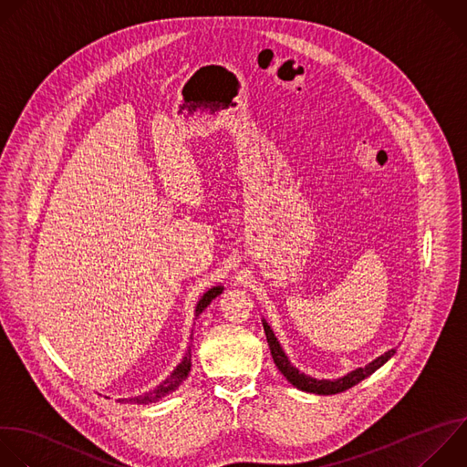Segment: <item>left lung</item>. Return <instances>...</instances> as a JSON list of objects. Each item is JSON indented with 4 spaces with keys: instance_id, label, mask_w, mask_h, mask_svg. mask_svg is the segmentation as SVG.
Masks as SVG:
<instances>
[{
    "instance_id": "left-lung-1",
    "label": "left lung",
    "mask_w": 467,
    "mask_h": 467,
    "mask_svg": "<svg viewBox=\"0 0 467 467\" xmlns=\"http://www.w3.org/2000/svg\"><path fill=\"white\" fill-rule=\"evenodd\" d=\"M264 332H265V337H267V345H269V350H271V356H273V361L276 365V368L282 372V376L296 389L304 390V392H314V394H323V396H328V394H337V392H343V390H348L352 389L354 385H358L359 381H363L365 378H368L370 374H374L381 365H385L392 356H394V348L385 352L383 356L376 358L372 363L361 367V368H356L352 370L350 374L339 378V379H316L312 376H306L302 374L298 368H295L287 356L284 354L282 347L278 345L271 327L264 321Z\"/></svg>"
}]
</instances>
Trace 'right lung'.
<instances>
[{"label": "right lung", "mask_w": 467, "mask_h": 467, "mask_svg": "<svg viewBox=\"0 0 467 467\" xmlns=\"http://www.w3.org/2000/svg\"><path fill=\"white\" fill-rule=\"evenodd\" d=\"M223 291V285H214V287H211L209 291H205L203 293V296L198 300V304H196V317H200V314L203 312V309L220 295ZM189 372H191V347L187 348V354H185V358L182 359V363L174 368V372L158 387L155 390H150V392H146V394H142V396H135V398H130V400H119V401H130V403H137V405H146V403H153V401H160L161 398H165L167 394H171V392H174L176 389H180V385L187 379V376H189Z\"/></svg>", "instance_id": "1"}]
</instances>
